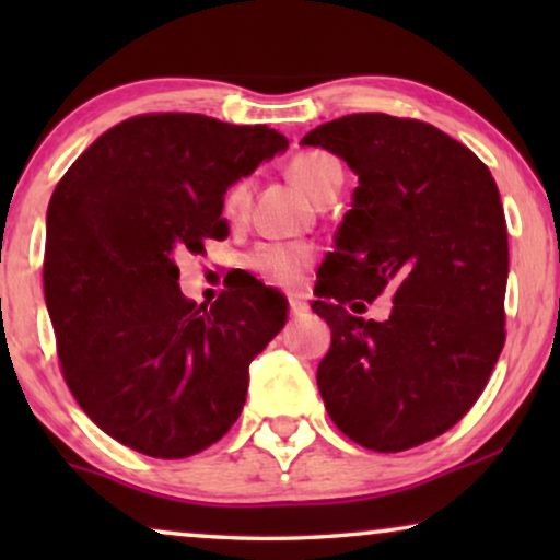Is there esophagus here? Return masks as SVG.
<instances>
[{
    "label": "esophagus",
    "instance_id": "obj_1",
    "mask_svg": "<svg viewBox=\"0 0 560 560\" xmlns=\"http://www.w3.org/2000/svg\"><path fill=\"white\" fill-rule=\"evenodd\" d=\"M303 313H308V305H305L301 298H288V316H303Z\"/></svg>",
    "mask_w": 560,
    "mask_h": 560
}]
</instances>
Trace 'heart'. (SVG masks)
Here are the masks:
<instances>
[{"label":"heart","instance_id":"obj_1","mask_svg":"<svg viewBox=\"0 0 560 560\" xmlns=\"http://www.w3.org/2000/svg\"><path fill=\"white\" fill-rule=\"evenodd\" d=\"M290 178L301 186L305 194L316 198H328L339 194L343 183V167L331 152L324 150H301L295 152L293 160L288 165ZM252 188L255 180L249 175L236 178L232 186L224 190L221 198V213L232 224L247 219L249 203H252ZM316 252L305 244H259L257 249H252L247 255V267L252 272H257L267 285L282 288V290H295L303 285L305 272L313 265Z\"/></svg>","mask_w":560,"mask_h":560}]
</instances>
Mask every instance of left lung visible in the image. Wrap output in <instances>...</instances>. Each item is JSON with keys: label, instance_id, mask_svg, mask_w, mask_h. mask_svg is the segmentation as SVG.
Listing matches in <instances>:
<instances>
[{"label": "left lung", "instance_id": "obj_1", "mask_svg": "<svg viewBox=\"0 0 560 560\" xmlns=\"http://www.w3.org/2000/svg\"><path fill=\"white\" fill-rule=\"evenodd\" d=\"M303 144L359 175L313 301L331 326L320 397L359 446H420L474 408L502 354L510 249L500 190L466 144L420 119L349 114ZM385 289L394 313L382 325L346 311Z\"/></svg>", "mask_w": 560, "mask_h": 560}]
</instances>
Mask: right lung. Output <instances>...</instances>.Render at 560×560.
I'll return each mask as SVG.
<instances>
[{
    "label": "right lung",
    "instance_id": "1",
    "mask_svg": "<svg viewBox=\"0 0 560 560\" xmlns=\"http://www.w3.org/2000/svg\"><path fill=\"white\" fill-rule=\"evenodd\" d=\"M285 148L265 125L137 114L106 129L58 180L45 303L66 385L114 441L186 458L240 418L249 362L285 324V303L244 280L198 308L180 293L175 257L224 240V190Z\"/></svg>",
    "mask_w": 560,
    "mask_h": 560
}]
</instances>
